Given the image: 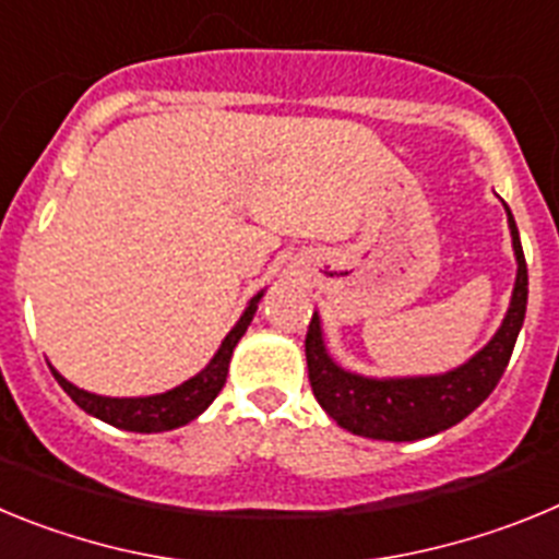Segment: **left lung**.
<instances>
[{"mask_svg": "<svg viewBox=\"0 0 559 559\" xmlns=\"http://www.w3.org/2000/svg\"><path fill=\"white\" fill-rule=\"evenodd\" d=\"M503 210H507L518 263L510 308L496 335L456 369L439 374H408V378H372V374L349 372L328 353L322 319L313 313L305 338L310 386L319 406L341 428L383 442H414L448 431L490 397L510 364L512 347L526 316V296H530V274H526L515 218L510 206L503 204Z\"/></svg>", "mask_w": 559, "mask_h": 559, "instance_id": "1", "label": "left lung"}]
</instances>
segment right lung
<instances>
[{
  "label": "right lung",
  "instance_id": "add662e5",
  "mask_svg": "<svg viewBox=\"0 0 559 559\" xmlns=\"http://www.w3.org/2000/svg\"><path fill=\"white\" fill-rule=\"evenodd\" d=\"M263 294L265 288L257 290V294L251 296L246 310L235 322V328H231L229 333H226V338L221 341L218 353L212 355V360L199 374H192L190 380H185V383L167 389V392L162 394H145V397H106V394L78 389L75 383H69L56 367L49 369H52V374H56V380L61 383L63 392L75 400L83 412L103 419L108 426L136 433L173 431V428H181L187 426V423H192L195 417H201V414L210 408L212 400L218 397V392L226 383V374H229L231 353H235L237 341L243 338V333L249 330Z\"/></svg>",
  "mask_w": 559,
  "mask_h": 559
}]
</instances>
